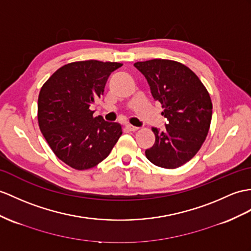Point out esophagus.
<instances>
[{
  "label": "esophagus",
  "instance_id": "obj_1",
  "mask_svg": "<svg viewBox=\"0 0 251 251\" xmlns=\"http://www.w3.org/2000/svg\"><path fill=\"white\" fill-rule=\"evenodd\" d=\"M126 129L131 131V132H135V131L138 130V127L137 126H134L132 125H126Z\"/></svg>",
  "mask_w": 251,
  "mask_h": 251
}]
</instances>
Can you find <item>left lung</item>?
<instances>
[{
    "instance_id": "obj_1",
    "label": "left lung",
    "mask_w": 251,
    "mask_h": 251,
    "mask_svg": "<svg viewBox=\"0 0 251 251\" xmlns=\"http://www.w3.org/2000/svg\"><path fill=\"white\" fill-rule=\"evenodd\" d=\"M134 66L147 78L168 120L163 132L152 129L155 143L145 151L146 156L158 167L178 168L196 155L209 133L213 108L209 91L188 67L176 60L155 58Z\"/></svg>"
}]
</instances>
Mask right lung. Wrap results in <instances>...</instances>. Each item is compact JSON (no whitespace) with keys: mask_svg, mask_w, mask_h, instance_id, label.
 <instances>
[{"mask_svg":"<svg viewBox=\"0 0 251 251\" xmlns=\"http://www.w3.org/2000/svg\"><path fill=\"white\" fill-rule=\"evenodd\" d=\"M121 66L95 59L73 62L60 67L42 85L39 129L54 154L73 169L97 166L121 136L119 124L94 117L89 108L104 93L109 75Z\"/></svg>","mask_w":251,"mask_h":251,"instance_id":"obj_1","label":"right lung"}]
</instances>
